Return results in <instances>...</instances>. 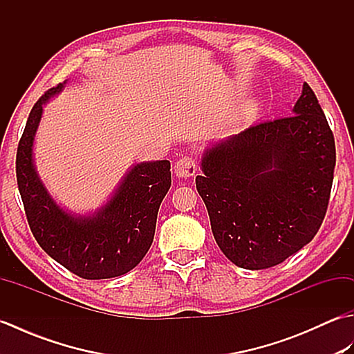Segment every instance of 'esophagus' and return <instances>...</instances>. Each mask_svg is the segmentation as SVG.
Listing matches in <instances>:
<instances>
[{"label":"esophagus","mask_w":354,"mask_h":354,"mask_svg":"<svg viewBox=\"0 0 354 354\" xmlns=\"http://www.w3.org/2000/svg\"><path fill=\"white\" fill-rule=\"evenodd\" d=\"M173 171L178 178H190L196 173V162H194L193 158L190 156H184L181 160L175 162V167H173Z\"/></svg>","instance_id":"1"}]
</instances>
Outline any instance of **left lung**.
Listing matches in <instances>:
<instances>
[{
    "mask_svg": "<svg viewBox=\"0 0 354 354\" xmlns=\"http://www.w3.org/2000/svg\"><path fill=\"white\" fill-rule=\"evenodd\" d=\"M335 162L333 132L307 84L292 115L208 146L196 189L227 259L266 269L309 243L324 221Z\"/></svg>",
    "mask_w": 354,
    "mask_h": 354,
    "instance_id": "8db88e82",
    "label": "left lung"
}]
</instances>
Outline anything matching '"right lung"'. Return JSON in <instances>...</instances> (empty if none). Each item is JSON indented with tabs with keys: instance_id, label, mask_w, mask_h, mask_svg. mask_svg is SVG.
I'll return each mask as SVG.
<instances>
[{
	"instance_id": "obj_1",
	"label": "right lung",
	"mask_w": 354,
	"mask_h": 354,
	"mask_svg": "<svg viewBox=\"0 0 354 354\" xmlns=\"http://www.w3.org/2000/svg\"><path fill=\"white\" fill-rule=\"evenodd\" d=\"M48 89L30 111L17 152V181L27 221L51 259L86 280L127 274L153 242L156 216L171 184L170 162L133 164L95 212L76 214L53 199L37 175L33 146L44 106L64 89Z\"/></svg>"
}]
</instances>
